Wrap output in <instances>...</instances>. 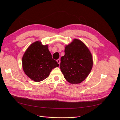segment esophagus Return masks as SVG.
<instances>
[{
    "label": "esophagus",
    "mask_w": 120,
    "mask_h": 120,
    "mask_svg": "<svg viewBox=\"0 0 120 120\" xmlns=\"http://www.w3.org/2000/svg\"><path fill=\"white\" fill-rule=\"evenodd\" d=\"M57 63L59 64H60V59H58V60H57Z\"/></svg>",
    "instance_id": "obj_1"
}]
</instances>
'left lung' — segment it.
<instances>
[{
	"mask_svg": "<svg viewBox=\"0 0 120 120\" xmlns=\"http://www.w3.org/2000/svg\"><path fill=\"white\" fill-rule=\"evenodd\" d=\"M93 57L90 50L80 40L74 39L65 47L60 59V68L64 78L72 84L84 81L92 70Z\"/></svg>",
	"mask_w": 120,
	"mask_h": 120,
	"instance_id": "left-lung-1",
	"label": "left lung"
}]
</instances>
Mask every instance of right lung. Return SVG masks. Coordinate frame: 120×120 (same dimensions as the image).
I'll return each instance as SVG.
<instances>
[{
	"instance_id": "obj_1",
	"label": "right lung",
	"mask_w": 120,
	"mask_h": 120,
	"mask_svg": "<svg viewBox=\"0 0 120 120\" xmlns=\"http://www.w3.org/2000/svg\"><path fill=\"white\" fill-rule=\"evenodd\" d=\"M22 68L25 74L34 82H41L48 78L53 68L59 66L52 58L48 45H42L41 41L34 42L24 52Z\"/></svg>"
}]
</instances>
